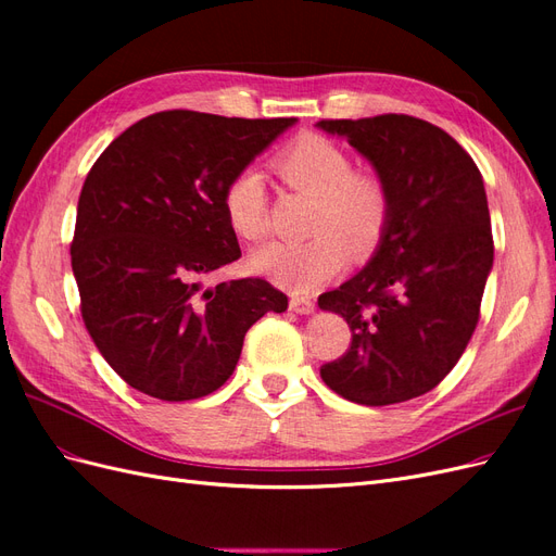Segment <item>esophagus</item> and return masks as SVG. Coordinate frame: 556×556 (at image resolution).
Returning a JSON list of instances; mask_svg holds the SVG:
<instances>
[{
    "label": "esophagus",
    "mask_w": 556,
    "mask_h": 556,
    "mask_svg": "<svg viewBox=\"0 0 556 556\" xmlns=\"http://www.w3.org/2000/svg\"><path fill=\"white\" fill-rule=\"evenodd\" d=\"M290 311L299 313V315H308L315 311V301L311 296H301V294H292L290 296Z\"/></svg>",
    "instance_id": "obj_1"
}]
</instances>
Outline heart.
I'll list each match as a JSON object with an SVG mask.
<instances>
[{"instance_id": "obj_1", "label": "heart", "mask_w": 556, "mask_h": 556, "mask_svg": "<svg viewBox=\"0 0 556 556\" xmlns=\"http://www.w3.org/2000/svg\"><path fill=\"white\" fill-rule=\"evenodd\" d=\"M271 169L294 192L313 194L311 239L274 241L252 252L250 266L294 292H313L350 262L371 257L392 217V192L374 169H355L345 150L323 134L304 131L271 157ZM227 225L243 241L266 231L268 194L260 172L241 169L223 188Z\"/></svg>"}]
</instances>
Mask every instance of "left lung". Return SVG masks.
I'll list each match as a JSON object with an SVG mask.
<instances>
[{
	"instance_id": "8db88e82",
	"label": "left lung",
	"mask_w": 556,
	"mask_h": 556,
	"mask_svg": "<svg viewBox=\"0 0 556 556\" xmlns=\"http://www.w3.org/2000/svg\"><path fill=\"white\" fill-rule=\"evenodd\" d=\"M376 166L392 192L384 239L362 271L319 294L352 329L319 368L336 394L390 406L433 390L464 355L494 264L482 176L447 131L403 113L319 121Z\"/></svg>"
}]
</instances>
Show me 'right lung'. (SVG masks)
<instances>
[{"mask_svg": "<svg viewBox=\"0 0 556 556\" xmlns=\"http://www.w3.org/2000/svg\"><path fill=\"white\" fill-rule=\"evenodd\" d=\"M294 117L162 111L113 139L83 182L72 268L80 315L113 371L162 401L223 387L248 329L288 296L262 278L201 288L237 262L223 188Z\"/></svg>", "mask_w": 556, "mask_h": 556, "instance_id": "right-lung-1", "label": "right lung"}]
</instances>
